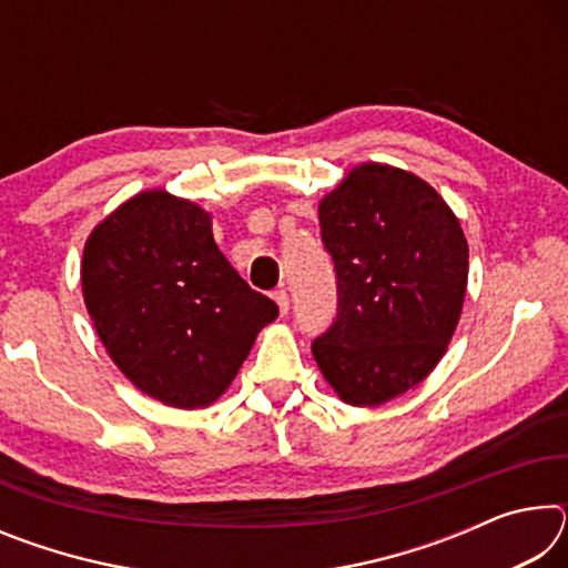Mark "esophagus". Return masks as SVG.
<instances>
[{
    "label": "esophagus",
    "mask_w": 568,
    "mask_h": 568,
    "mask_svg": "<svg viewBox=\"0 0 568 568\" xmlns=\"http://www.w3.org/2000/svg\"><path fill=\"white\" fill-rule=\"evenodd\" d=\"M273 301L277 303V307H281V315H285L287 307H291V301H287V293L285 291H275L273 293Z\"/></svg>",
    "instance_id": "esophagus-1"
}]
</instances>
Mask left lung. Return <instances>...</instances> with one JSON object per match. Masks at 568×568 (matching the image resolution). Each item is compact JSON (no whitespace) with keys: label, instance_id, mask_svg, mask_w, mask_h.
I'll list each match as a JSON object with an SVG mask.
<instances>
[{"label":"left lung","instance_id":"8db88e82","mask_svg":"<svg viewBox=\"0 0 568 568\" xmlns=\"http://www.w3.org/2000/svg\"><path fill=\"white\" fill-rule=\"evenodd\" d=\"M338 315L313 343L343 403L381 406L444 358L464 311L468 243L454 210L408 170L363 162L318 203Z\"/></svg>","mask_w":568,"mask_h":568}]
</instances>
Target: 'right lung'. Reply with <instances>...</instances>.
Segmentation results:
<instances>
[{"instance_id": "add662e5", "label": "right lung", "mask_w": 568, "mask_h": 568, "mask_svg": "<svg viewBox=\"0 0 568 568\" xmlns=\"http://www.w3.org/2000/svg\"><path fill=\"white\" fill-rule=\"evenodd\" d=\"M82 295L104 351L134 388L172 408H207L277 305L225 261L213 217L168 190L124 200L94 225Z\"/></svg>"}]
</instances>
